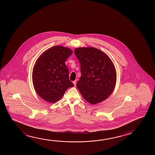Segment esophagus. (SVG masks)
Wrapping results in <instances>:
<instances>
[{"instance_id":"esophagus-1","label":"esophagus","mask_w":155,"mask_h":155,"mask_svg":"<svg viewBox=\"0 0 155 155\" xmlns=\"http://www.w3.org/2000/svg\"><path fill=\"white\" fill-rule=\"evenodd\" d=\"M73 83H74V85L76 86V81H73Z\"/></svg>"}]
</instances>
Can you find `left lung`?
Here are the masks:
<instances>
[{
    "instance_id": "8db88e82",
    "label": "left lung",
    "mask_w": 155,
    "mask_h": 155,
    "mask_svg": "<svg viewBox=\"0 0 155 155\" xmlns=\"http://www.w3.org/2000/svg\"><path fill=\"white\" fill-rule=\"evenodd\" d=\"M74 53L81 64V77L77 87L82 96L91 104L107 99L116 83V71L111 59L93 47L78 48Z\"/></svg>"
}]
</instances>
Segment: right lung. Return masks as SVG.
I'll return each mask as SVG.
<instances>
[{"label": "right lung", "mask_w": 155, "mask_h": 155, "mask_svg": "<svg viewBox=\"0 0 155 155\" xmlns=\"http://www.w3.org/2000/svg\"><path fill=\"white\" fill-rule=\"evenodd\" d=\"M70 48L57 45L48 48L37 59L33 66L32 82L37 94L46 102L54 103L74 86L69 80L66 59L72 54Z\"/></svg>", "instance_id": "1"}]
</instances>
